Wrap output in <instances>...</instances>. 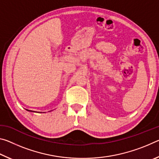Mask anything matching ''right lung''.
I'll return each instance as SVG.
<instances>
[{"label":"right lung","instance_id":"right-lung-1","mask_svg":"<svg viewBox=\"0 0 159 159\" xmlns=\"http://www.w3.org/2000/svg\"><path fill=\"white\" fill-rule=\"evenodd\" d=\"M26 111H31V112H35V111H31V110H28V109H26ZM40 113H42V112H40ZM44 113V112H43Z\"/></svg>","mask_w":159,"mask_h":159}]
</instances>
